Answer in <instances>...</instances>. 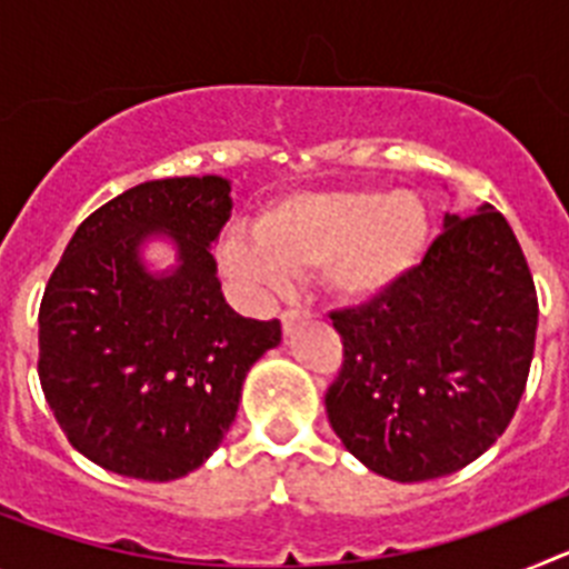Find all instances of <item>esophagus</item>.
Wrapping results in <instances>:
<instances>
[{
  "label": "esophagus",
  "mask_w": 569,
  "mask_h": 569,
  "mask_svg": "<svg viewBox=\"0 0 569 569\" xmlns=\"http://www.w3.org/2000/svg\"><path fill=\"white\" fill-rule=\"evenodd\" d=\"M310 310H299V308H288L281 310V330H284V336H290L296 330V325H301V321L308 319Z\"/></svg>",
  "instance_id": "1"
}]
</instances>
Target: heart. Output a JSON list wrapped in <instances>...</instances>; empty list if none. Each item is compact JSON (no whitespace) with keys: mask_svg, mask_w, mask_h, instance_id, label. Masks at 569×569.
Segmentation results:
<instances>
[{"mask_svg":"<svg viewBox=\"0 0 569 569\" xmlns=\"http://www.w3.org/2000/svg\"><path fill=\"white\" fill-rule=\"evenodd\" d=\"M427 216L407 190H301L281 196L256 219V239L233 236L219 261L256 288H281L290 273L325 270L336 296L373 299L413 268Z\"/></svg>","mask_w":569,"mask_h":569,"instance_id":"b5f03b06","label":"heart"}]
</instances>
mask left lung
I'll return each mask as SVG.
<instances>
[{"label":"left lung","mask_w":569,"mask_h":569,"mask_svg":"<svg viewBox=\"0 0 569 569\" xmlns=\"http://www.w3.org/2000/svg\"><path fill=\"white\" fill-rule=\"evenodd\" d=\"M330 319L345 347L330 427L385 479L427 481L479 459L516 416L539 296L519 239L485 204L447 213L421 264Z\"/></svg>","instance_id":"1"}]
</instances>
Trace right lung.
I'll use <instances>...</instances> for the list:
<instances>
[{
  "label": "right lung",
  "mask_w": 569,
  "mask_h": 569,
  "mask_svg": "<svg viewBox=\"0 0 569 569\" xmlns=\"http://www.w3.org/2000/svg\"><path fill=\"white\" fill-rule=\"evenodd\" d=\"M230 208L222 176L136 184L79 224L50 273L39 381L93 465L144 481L202 467L233 425L253 361L281 341L279 319H244L224 301L210 244ZM153 229L180 250L164 277L138 259Z\"/></svg>",
  "instance_id": "add662e5"
}]
</instances>
